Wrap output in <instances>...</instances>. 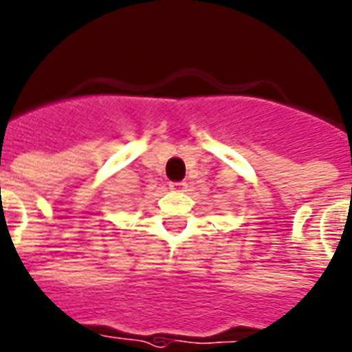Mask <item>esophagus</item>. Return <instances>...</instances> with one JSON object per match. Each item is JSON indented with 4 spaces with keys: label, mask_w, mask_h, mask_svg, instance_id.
<instances>
[{
    "label": "esophagus",
    "mask_w": 352,
    "mask_h": 352,
    "mask_svg": "<svg viewBox=\"0 0 352 352\" xmlns=\"http://www.w3.org/2000/svg\"><path fill=\"white\" fill-rule=\"evenodd\" d=\"M169 188L173 190V192H185L186 183L185 182H173V183H169Z\"/></svg>",
    "instance_id": "esophagus-1"
}]
</instances>
